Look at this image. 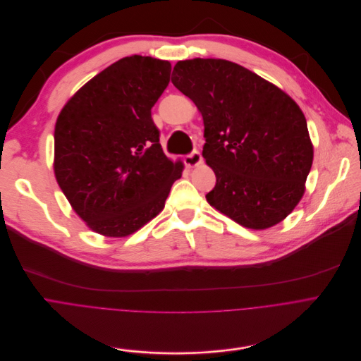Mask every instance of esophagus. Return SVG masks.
Segmentation results:
<instances>
[{
  "instance_id": "obj_1",
  "label": "esophagus",
  "mask_w": 361,
  "mask_h": 361,
  "mask_svg": "<svg viewBox=\"0 0 361 361\" xmlns=\"http://www.w3.org/2000/svg\"><path fill=\"white\" fill-rule=\"evenodd\" d=\"M200 162H202V155H200L199 151H193V152H190L189 155L185 157V164L190 168L197 166Z\"/></svg>"
}]
</instances>
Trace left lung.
<instances>
[{
  "label": "left lung",
  "instance_id": "left-lung-1",
  "mask_svg": "<svg viewBox=\"0 0 361 361\" xmlns=\"http://www.w3.org/2000/svg\"><path fill=\"white\" fill-rule=\"evenodd\" d=\"M171 80L203 116L202 155L216 175L210 206L249 229L281 222L300 202L313 164L299 105L226 59L179 61Z\"/></svg>",
  "mask_w": 361,
  "mask_h": 361
}]
</instances>
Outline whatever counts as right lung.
Segmentation results:
<instances>
[{"label": "right lung", "mask_w": 361, "mask_h": 361, "mask_svg": "<svg viewBox=\"0 0 361 361\" xmlns=\"http://www.w3.org/2000/svg\"><path fill=\"white\" fill-rule=\"evenodd\" d=\"M171 69L168 61L125 56L87 82L56 119V182L97 233L122 238L147 225L182 176L151 115Z\"/></svg>", "instance_id": "1"}]
</instances>
